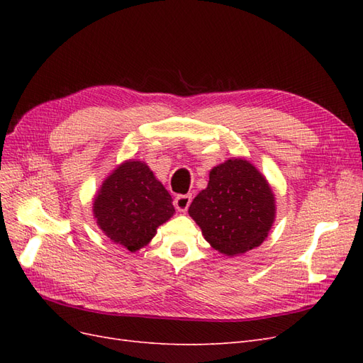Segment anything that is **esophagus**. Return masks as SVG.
Returning <instances> with one entry per match:
<instances>
[{"label":"esophagus","mask_w":363,"mask_h":363,"mask_svg":"<svg viewBox=\"0 0 363 363\" xmlns=\"http://www.w3.org/2000/svg\"><path fill=\"white\" fill-rule=\"evenodd\" d=\"M191 201H192L191 195H177L174 199V206L179 212H186L188 211V207L191 206Z\"/></svg>","instance_id":"obj_1"}]
</instances>
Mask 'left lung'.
Listing matches in <instances>:
<instances>
[{
    "mask_svg": "<svg viewBox=\"0 0 363 363\" xmlns=\"http://www.w3.org/2000/svg\"><path fill=\"white\" fill-rule=\"evenodd\" d=\"M276 204L265 177L244 159H230L208 175L189 215L215 250L236 256L259 247L274 223Z\"/></svg>",
    "mask_w": 363,
    "mask_h": 363,
    "instance_id": "1",
    "label": "left lung"
}]
</instances>
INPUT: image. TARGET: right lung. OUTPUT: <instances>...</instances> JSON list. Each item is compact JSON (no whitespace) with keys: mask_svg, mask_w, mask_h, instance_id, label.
<instances>
[{"mask_svg":"<svg viewBox=\"0 0 363 363\" xmlns=\"http://www.w3.org/2000/svg\"><path fill=\"white\" fill-rule=\"evenodd\" d=\"M172 199L145 163L130 160L103 183L94 201L96 224L115 244L136 251L174 215Z\"/></svg>","mask_w":363,"mask_h":363,"instance_id":"add662e5","label":"right lung"}]
</instances>
